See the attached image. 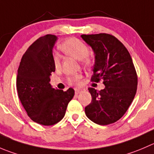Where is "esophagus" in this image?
Returning a JSON list of instances; mask_svg holds the SVG:
<instances>
[{
	"mask_svg": "<svg viewBox=\"0 0 154 154\" xmlns=\"http://www.w3.org/2000/svg\"><path fill=\"white\" fill-rule=\"evenodd\" d=\"M74 90H75V94H76V95H78V94L80 93V92L82 91V89H81V88L76 87L75 89H74Z\"/></svg>",
	"mask_w": 154,
	"mask_h": 154,
	"instance_id": "obj_1",
	"label": "esophagus"
}]
</instances>
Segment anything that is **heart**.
<instances>
[{
  "label": "heart",
  "mask_w": 154,
  "mask_h": 154,
  "mask_svg": "<svg viewBox=\"0 0 154 154\" xmlns=\"http://www.w3.org/2000/svg\"><path fill=\"white\" fill-rule=\"evenodd\" d=\"M60 49L62 52L77 60H80L83 65H90L91 59L88 57L89 48L87 46L77 38H69L64 41L60 45ZM53 63L56 69H59L61 66V60L59 55L55 54L53 56ZM81 79L80 75H76L69 80L71 83H77Z\"/></svg>",
  "instance_id": "heart-1"
}]
</instances>
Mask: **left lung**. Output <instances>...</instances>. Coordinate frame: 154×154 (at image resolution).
<instances>
[{"label":"left lung","mask_w":154,"mask_h":154,"mask_svg":"<svg viewBox=\"0 0 154 154\" xmlns=\"http://www.w3.org/2000/svg\"><path fill=\"white\" fill-rule=\"evenodd\" d=\"M82 39L95 55L92 81L104 80V89L89 88L92 102L85 107L86 117L98 125L115 123L123 117L137 91L138 78L127 49L107 34L86 35Z\"/></svg>","instance_id":"8db88e82"}]
</instances>
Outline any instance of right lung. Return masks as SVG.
I'll list each match as a JSON object with an SVG mask.
<instances>
[{"instance_id":"add662e5","label":"right lung","mask_w":154,"mask_h":154,"mask_svg":"<svg viewBox=\"0 0 154 154\" xmlns=\"http://www.w3.org/2000/svg\"><path fill=\"white\" fill-rule=\"evenodd\" d=\"M58 37L47 34L27 50L18 68L16 89L28 117L44 126H52L63 119L74 90L53 88L50 76L56 71L53 50Z\"/></svg>"}]
</instances>
